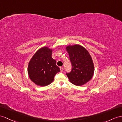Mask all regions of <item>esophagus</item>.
<instances>
[{
    "label": "esophagus",
    "instance_id": "obj_1",
    "mask_svg": "<svg viewBox=\"0 0 122 122\" xmlns=\"http://www.w3.org/2000/svg\"><path fill=\"white\" fill-rule=\"evenodd\" d=\"M60 69H61V71H63L64 70V67H61Z\"/></svg>",
    "mask_w": 122,
    "mask_h": 122
}]
</instances>
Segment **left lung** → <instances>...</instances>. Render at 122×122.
<instances>
[{
  "label": "left lung",
  "mask_w": 122,
  "mask_h": 122,
  "mask_svg": "<svg viewBox=\"0 0 122 122\" xmlns=\"http://www.w3.org/2000/svg\"><path fill=\"white\" fill-rule=\"evenodd\" d=\"M66 50L69 56L72 69L66 75L70 82L76 85H82L92 79L94 66L91 55L84 47L80 45L69 46Z\"/></svg>",
  "instance_id": "1"
}]
</instances>
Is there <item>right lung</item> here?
I'll return each instance as SVG.
<instances>
[{
    "instance_id": "1",
    "label": "right lung",
    "mask_w": 122,
    "mask_h": 122,
    "mask_svg": "<svg viewBox=\"0 0 122 122\" xmlns=\"http://www.w3.org/2000/svg\"><path fill=\"white\" fill-rule=\"evenodd\" d=\"M52 50L43 47L38 50L29 63L28 73L31 81L44 86L53 82L56 74L61 71L52 57Z\"/></svg>"
}]
</instances>
